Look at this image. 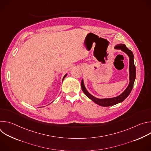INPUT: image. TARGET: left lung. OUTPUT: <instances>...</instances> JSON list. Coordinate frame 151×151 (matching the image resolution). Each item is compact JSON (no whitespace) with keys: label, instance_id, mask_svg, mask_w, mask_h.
Instances as JSON below:
<instances>
[{"label":"left lung","instance_id":"1","mask_svg":"<svg viewBox=\"0 0 151 151\" xmlns=\"http://www.w3.org/2000/svg\"><path fill=\"white\" fill-rule=\"evenodd\" d=\"M115 48L117 50H121L122 51L125 52L128 55L129 58H130V66H129V71H130V83H129L126 90L118 97L111 99H100L91 95L87 91V90H86L82 80L81 82V88L83 93L94 103L101 106H111L123 101L128 96V95L130 94L133 89L134 82L136 78V67L134 64V55L132 51L129 50L124 44H118L115 46Z\"/></svg>","mask_w":151,"mask_h":151}]
</instances>
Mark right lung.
Returning a JSON list of instances; mask_svg holds the SVG:
<instances>
[{
	"instance_id": "obj_1",
	"label": "right lung",
	"mask_w": 151,
	"mask_h": 151,
	"mask_svg": "<svg viewBox=\"0 0 151 151\" xmlns=\"http://www.w3.org/2000/svg\"><path fill=\"white\" fill-rule=\"evenodd\" d=\"M66 75H64V78H63V79H64V78H65V77H66Z\"/></svg>"
}]
</instances>
